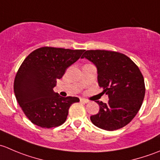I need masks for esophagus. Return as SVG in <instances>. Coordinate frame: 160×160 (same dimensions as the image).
<instances>
[{
  "instance_id": "34e87169",
  "label": "esophagus",
  "mask_w": 160,
  "mask_h": 160,
  "mask_svg": "<svg viewBox=\"0 0 160 160\" xmlns=\"http://www.w3.org/2000/svg\"><path fill=\"white\" fill-rule=\"evenodd\" d=\"M80 102L88 103V102H89V101H88V100H87V99H85V98H81V99H80Z\"/></svg>"
}]
</instances>
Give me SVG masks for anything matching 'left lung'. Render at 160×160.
<instances>
[{"mask_svg": "<svg viewBox=\"0 0 160 160\" xmlns=\"http://www.w3.org/2000/svg\"><path fill=\"white\" fill-rule=\"evenodd\" d=\"M86 58L96 67L98 85L108 102L97 101L99 112L90 116L97 127L107 131L123 128L134 118L144 100V78L138 67L125 55L107 50H88Z\"/></svg>", "mask_w": 160, "mask_h": 160, "instance_id": "obj_1", "label": "left lung"}]
</instances>
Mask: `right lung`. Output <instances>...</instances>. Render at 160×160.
<instances>
[{"instance_id": "add662e5", "label": "right lung", "mask_w": 160, "mask_h": 160, "mask_svg": "<svg viewBox=\"0 0 160 160\" xmlns=\"http://www.w3.org/2000/svg\"><path fill=\"white\" fill-rule=\"evenodd\" d=\"M84 50L42 47L31 52L15 76L14 91L22 111L35 125L49 128L65 122L77 97H61L53 90L57 80Z\"/></svg>"}]
</instances>
